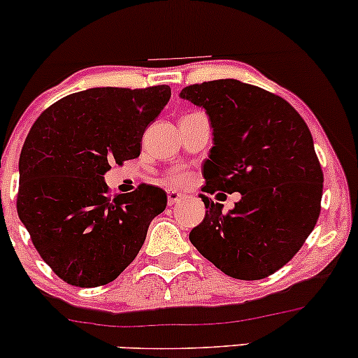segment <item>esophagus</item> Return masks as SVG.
<instances>
[{"mask_svg":"<svg viewBox=\"0 0 358 358\" xmlns=\"http://www.w3.org/2000/svg\"><path fill=\"white\" fill-rule=\"evenodd\" d=\"M166 196H168V205H175L178 202H182V200L185 199L183 193L176 192V190H168L166 192Z\"/></svg>","mask_w":358,"mask_h":358,"instance_id":"obj_1","label":"esophagus"}]
</instances>
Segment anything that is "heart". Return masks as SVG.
I'll return each mask as SVG.
<instances>
[{"label": "heart", "mask_w": 358, "mask_h": 358, "mask_svg": "<svg viewBox=\"0 0 358 358\" xmlns=\"http://www.w3.org/2000/svg\"><path fill=\"white\" fill-rule=\"evenodd\" d=\"M188 180H190V173L187 170H175L168 175V182L175 185H185L188 183Z\"/></svg>", "instance_id": "heart-1"}]
</instances>
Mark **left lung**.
I'll list each match as a JSON object with an SVG mask.
<instances>
[{
    "label": "left lung",
    "mask_w": 358,
    "mask_h": 358,
    "mask_svg": "<svg viewBox=\"0 0 358 358\" xmlns=\"http://www.w3.org/2000/svg\"><path fill=\"white\" fill-rule=\"evenodd\" d=\"M213 127L202 192H239L231 212L202 195L205 219L190 241L222 273L268 278L301 249L322 210L323 171L305 119L289 102L236 79L185 87Z\"/></svg>",
    "instance_id": "8db88e82"
}]
</instances>
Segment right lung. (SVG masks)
<instances>
[{"label":"right lung","mask_w":358,"mask_h":358,"mask_svg":"<svg viewBox=\"0 0 358 358\" xmlns=\"http://www.w3.org/2000/svg\"><path fill=\"white\" fill-rule=\"evenodd\" d=\"M171 89L94 87L62 97L31 126L20 155L16 210L53 273L79 287L114 281L138 256L166 193L141 183L113 196L104 173L134 159Z\"/></svg>","instance_id":"1"}]
</instances>
